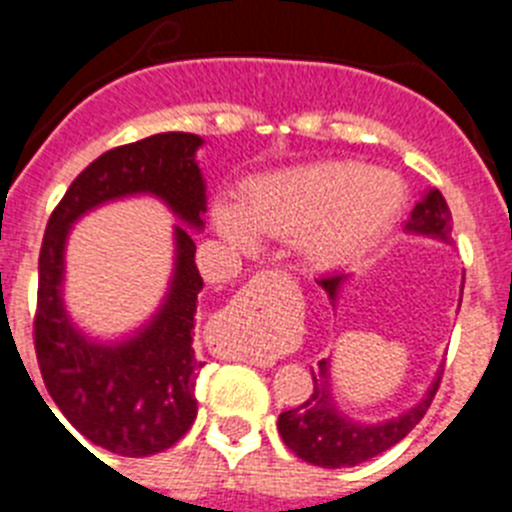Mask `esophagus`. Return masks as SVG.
Listing matches in <instances>:
<instances>
[{
    "label": "esophagus",
    "instance_id": "34e87169",
    "mask_svg": "<svg viewBox=\"0 0 512 512\" xmlns=\"http://www.w3.org/2000/svg\"><path fill=\"white\" fill-rule=\"evenodd\" d=\"M259 292H264V289H256L253 284H248V287L243 289V292H238V295L230 300V305L220 312V320H223V323H235V320L246 318L253 307L261 305V302H256V300H261Z\"/></svg>",
    "mask_w": 512,
    "mask_h": 512
}]
</instances>
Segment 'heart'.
Wrapping results in <instances>:
<instances>
[{"instance_id":"b5f03b06","label":"heart","mask_w":512,"mask_h":512,"mask_svg":"<svg viewBox=\"0 0 512 512\" xmlns=\"http://www.w3.org/2000/svg\"><path fill=\"white\" fill-rule=\"evenodd\" d=\"M402 202L405 189L390 171L325 161L261 176L243 189L238 207L217 205L212 223L238 251H251L256 235L302 238L312 264L338 266L377 243Z\"/></svg>"}]
</instances>
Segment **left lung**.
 Returning <instances> with one entry per match:
<instances>
[{"mask_svg": "<svg viewBox=\"0 0 512 512\" xmlns=\"http://www.w3.org/2000/svg\"><path fill=\"white\" fill-rule=\"evenodd\" d=\"M451 210L443 200L438 189H425L418 205L410 212L405 233L423 235L431 241L449 243L451 246ZM351 279L346 271H336L333 277H325L323 289L333 302H338L343 284ZM464 289V284H461ZM443 366V364H441ZM441 382V369L436 372L428 390L423 392L413 408L402 410L387 420H374L364 423L356 420L341 410L336 395H333V382H330V356L320 359L318 366L312 369V392L307 402L297 405L292 410H284L277 420L279 436L287 443L289 449L295 451L302 461L315 464L323 469H343L356 467L361 461H369L379 456L382 451L392 449L395 443L413 431L415 425L423 420L425 410L431 408V400Z\"/></svg>", "mask_w": 512, "mask_h": 512, "instance_id": "1", "label": "left lung"}]
</instances>
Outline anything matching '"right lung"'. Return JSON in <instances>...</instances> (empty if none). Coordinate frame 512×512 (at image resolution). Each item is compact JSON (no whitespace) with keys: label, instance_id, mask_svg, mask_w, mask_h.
<instances>
[{"label":"right lung","instance_id":"1","mask_svg":"<svg viewBox=\"0 0 512 512\" xmlns=\"http://www.w3.org/2000/svg\"><path fill=\"white\" fill-rule=\"evenodd\" d=\"M202 146L200 135L158 133L102 153L71 182L45 228L35 312L40 374L63 418L112 454H158L197 418L194 379L202 361L192 336L205 282L194 264L191 230L205 228L207 182L197 164ZM130 196H153L183 223L175 226L172 277L165 300L138 329L117 339L92 337L62 300L65 246L81 216Z\"/></svg>","mask_w":512,"mask_h":512}]
</instances>
